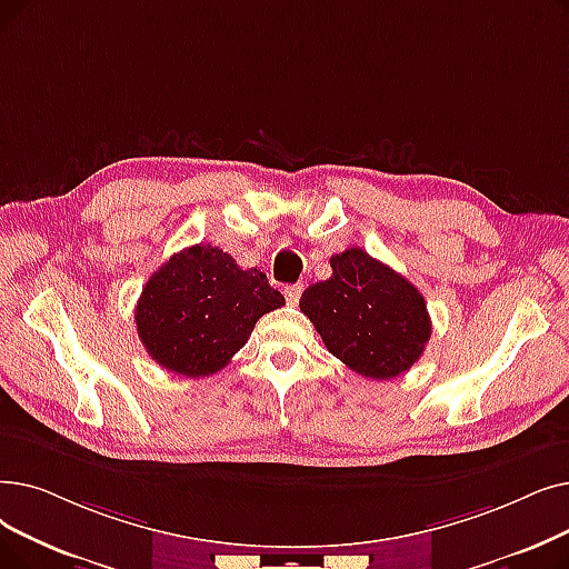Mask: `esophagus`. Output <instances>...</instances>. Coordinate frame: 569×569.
Segmentation results:
<instances>
[{
	"instance_id": "1",
	"label": "esophagus",
	"mask_w": 569,
	"mask_h": 569,
	"mask_svg": "<svg viewBox=\"0 0 569 569\" xmlns=\"http://www.w3.org/2000/svg\"><path fill=\"white\" fill-rule=\"evenodd\" d=\"M302 290H305V286H302V283H292V286H286V288H283L286 302H288L290 307L298 305V302H300V295H302Z\"/></svg>"
}]
</instances>
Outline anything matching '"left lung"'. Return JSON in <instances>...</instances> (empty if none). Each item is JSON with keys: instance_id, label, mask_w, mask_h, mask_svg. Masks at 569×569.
<instances>
[{"instance_id": "1", "label": "left lung", "mask_w": 569, "mask_h": 569, "mask_svg": "<svg viewBox=\"0 0 569 569\" xmlns=\"http://www.w3.org/2000/svg\"><path fill=\"white\" fill-rule=\"evenodd\" d=\"M330 267L332 277L300 300L328 351L375 381L409 372L432 335L423 295L358 246L332 256Z\"/></svg>"}]
</instances>
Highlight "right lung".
Instances as JSON below:
<instances>
[{"instance_id":"obj_1","label":"right lung","mask_w":569,"mask_h":569,"mask_svg":"<svg viewBox=\"0 0 569 569\" xmlns=\"http://www.w3.org/2000/svg\"><path fill=\"white\" fill-rule=\"evenodd\" d=\"M283 305L260 269H241L218 246L197 243L148 279L134 320L160 367L200 379L220 372L249 341L258 318Z\"/></svg>"}]
</instances>
